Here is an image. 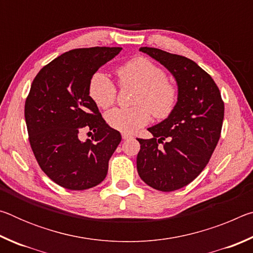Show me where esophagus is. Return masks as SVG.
Segmentation results:
<instances>
[{"label":"esophagus","mask_w":253,"mask_h":253,"mask_svg":"<svg viewBox=\"0 0 253 253\" xmlns=\"http://www.w3.org/2000/svg\"><path fill=\"white\" fill-rule=\"evenodd\" d=\"M122 137H123V139L124 140H126V139H129V138H131V135H129V134H126V132H123L122 134Z\"/></svg>","instance_id":"obj_1"}]
</instances>
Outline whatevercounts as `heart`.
I'll return each mask as SVG.
<instances>
[{
    "label": "heart",
    "mask_w": 253,
    "mask_h": 253,
    "mask_svg": "<svg viewBox=\"0 0 253 253\" xmlns=\"http://www.w3.org/2000/svg\"><path fill=\"white\" fill-rule=\"evenodd\" d=\"M122 84L138 88L131 108H115L106 114V122L114 129L122 132H134L151 121L165 118L172 113L177 101L176 87L166 80L165 72L144 57L129 60L118 69ZM89 96L100 108H108L115 102L116 85L110 77L97 71L89 81Z\"/></svg>",
    "instance_id": "1"
}]
</instances>
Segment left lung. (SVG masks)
<instances>
[{"label":"left lung","instance_id":"obj_1","mask_svg":"<svg viewBox=\"0 0 253 253\" xmlns=\"http://www.w3.org/2000/svg\"><path fill=\"white\" fill-rule=\"evenodd\" d=\"M139 51L174 77L177 101L168 118L148 128L152 138L138 139L137 172L151 187L172 192L207 166L220 139L224 104L212 77L191 59L147 46Z\"/></svg>","mask_w":253,"mask_h":253}]
</instances>
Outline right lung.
Segmentation results:
<instances>
[{
	"mask_svg": "<svg viewBox=\"0 0 253 253\" xmlns=\"http://www.w3.org/2000/svg\"><path fill=\"white\" fill-rule=\"evenodd\" d=\"M119 46L75 49L59 55L36 76L25 101L29 140L41 169L58 185L83 191L100 184L121 132L101 117L89 96V81ZM92 130L91 140L80 132Z\"/></svg>",
	"mask_w": 253,
	"mask_h": 253,
	"instance_id": "add662e5",
	"label": "right lung"
}]
</instances>
